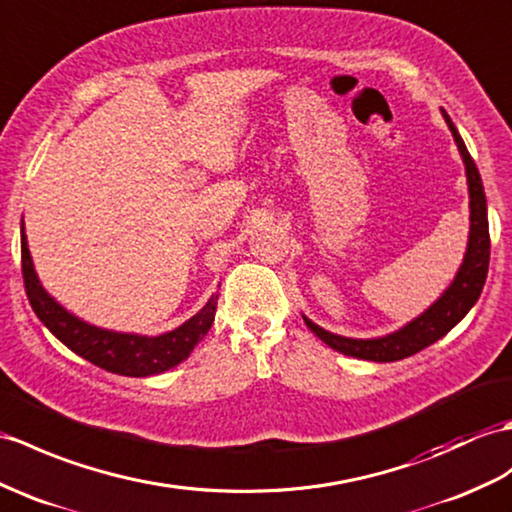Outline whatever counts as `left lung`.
<instances>
[{
    "label": "left lung",
    "mask_w": 512,
    "mask_h": 512,
    "mask_svg": "<svg viewBox=\"0 0 512 512\" xmlns=\"http://www.w3.org/2000/svg\"><path fill=\"white\" fill-rule=\"evenodd\" d=\"M441 113L451 130V135H454V141L460 150V157H462V163H465V172H467L471 224H469V242H467L465 259H462V264L449 288L438 296V301H434L430 307H427L419 318L410 320L408 325L392 331L388 336L366 338V340L338 336V334H331V331L323 327H318L310 318L303 316L305 325L310 327L314 334L327 344V347L340 351L344 355H351V358L371 360V362H397L403 358H410V355L419 353L421 349L430 347V344L449 334V331L467 316V312L482 294L486 272H489V257H491L489 218H486V196H484L482 178L478 168H475L465 141H462V137L458 135L454 122L449 120V115L443 109Z\"/></svg>",
    "instance_id": "left-lung-1"
}]
</instances>
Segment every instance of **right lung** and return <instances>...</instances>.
<instances>
[{
	"mask_svg": "<svg viewBox=\"0 0 512 512\" xmlns=\"http://www.w3.org/2000/svg\"><path fill=\"white\" fill-rule=\"evenodd\" d=\"M21 272L26 285L28 301L41 323L61 340L67 349L80 358L104 368L109 373L126 377H150L159 375L168 368L181 364L189 358L196 344L207 336L216 316L218 294H213L202 310L192 316L181 327H176L161 336H139L122 334V331L100 329L85 323L78 316L69 314L63 305H58L41 285L37 270H34L26 229L21 220Z\"/></svg>",
	"mask_w": 512,
	"mask_h": 512,
	"instance_id": "add662e5",
	"label": "right lung"
}]
</instances>
